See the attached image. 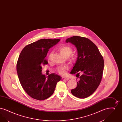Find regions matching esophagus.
Here are the masks:
<instances>
[{
  "label": "esophagus",
  "mask_w": 122,
  "mask_h": 122,
  "mask_svg": "<svg viewBox=\"0 0 122 122\" xmlns=\"http://www.w3.org/2000/svg\"><path fill=\"white\" fill-rule=\"evenodd\" d=\"M62 79L63 80H70V78H68V77H62Z\"/></svg>",
  "instance_id": "1"
}]
</instances>
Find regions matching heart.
<instances>
[{"label":"heart","mask_w":122,"mask_h":122,"mask_svg":"<svg viewBox=\"0 0 122 122\" xmlns=\"http://www.w3.org/2000/svg\"><path fill=\"white\" fill-rule=\"evenodd\" d=\"M59 50L61 55L63 56L64 57L67 58L69 56H70V54L72 53L73 49L71 47L68 46H60L59 48ZM51 54H49L48 56V58L49 59L51 57ZM76 59L75 56L74 55H71L70 57V60L71 61H74ZM67 68L66 66H59L56 68V71L58 73V74L61 75H64L65 73V70Z\"/></svg>","instance_id":"1"}]
</instances>
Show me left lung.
Masks as SVG:
<instances>
[{
  "mask_svg": "<svg viewBox=\"0 0 122 122\" xmlns=\"http://www.w3.org/2000/svg\"><path fill=\"white\" fill-rule=\"evenodd\" d=\"M66 42H70L77 48L78 57L71 70V74L82 75L77 82V86L71 91L79 98H85L92 94L98 87L102 79L104 60L97 46L87 38L73 36Z\"/></svg>",
  "mask_w": 122,
  "mask_h": 122,
  "instance_id": "left-lung-1",
  "label": "left lung"
}]
</instances>
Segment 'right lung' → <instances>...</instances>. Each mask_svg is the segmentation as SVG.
<instances>
[{
  "label": "right lung",
  "instance_id": "1",
  "mask_svg": "<svg viewBox=\"0 0 122 122\" xmlns=\"http://www.w3.org/2000/svg\"><path fill=\"white\" fill-rule=\"evenodd\" d=\"M60 39H42L25 46L18 59L16 70L20 83L31 97L43 100L51 96L61 77L55 74L47 77L41 73L42 66L48 64L45 59L51 47Z\"/></svg>",
  "mask_w": 122,
  "mask_h": 122
}]
</instances>
